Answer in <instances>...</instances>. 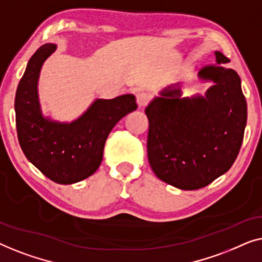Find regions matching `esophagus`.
<instances>
[{
	"label": "esophagus",
	"instance_id": "1",
	"mask_svg": "<svg viewBox=\"0 0 262 262\" xmlns=\"http://www.w3.org/2000/svg\"><path fill=\"white\" fill-rule=\"evenodd\" d=\"M150 99H152V95L149 93H145V91H142V93H139L136 95V102H138V105L140 108H142V106H146L148 104Z\"/></svg>",
	"mask_w": 262,
	"mask_h": 262
}]
</instances>
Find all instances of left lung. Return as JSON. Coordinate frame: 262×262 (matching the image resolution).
Here are the masks:
<instances>
[{"instance_id":"8db88e82","label":"left lung","mask_w":262,"mask_h":262,"mask_svg":"<svg viewBox=\"0 0 262 262\" xmlns=\"http://www.w3.org/2000/svg\"><path fill=\"white\" fill-rule=\"evenodd\" d=\"M217 64L200 77L212 80L205 97L180 98L166 89L147 106L149 129L147 154L158 178L182 190H197L226 173L240 152L247 123L241 79L217 51Z\"/></svg>"}]
</instances>
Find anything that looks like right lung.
I'll return each mask as SVG.
<instances>
[{
  "instance_id": "add662e5",
  "label": "right lung",
  "mask_w": 262,
  "mask_h": 262,
  "mask_svg": "<svg viewBox=\"0 0 262 262\" xmlns=\"http://www.w3.org/2000/svg\"><path fill=\"white\" fill-rule=\"evenodd\" d=\"M56 45H42L29 59L15 95L16 132L22 152L47 178L73 184L94 174L114 126L138 108L133 95L96 99L88 112L71 123L43 119L38 99V78L43 61Z\"/></svg>"
}]
</instances>
